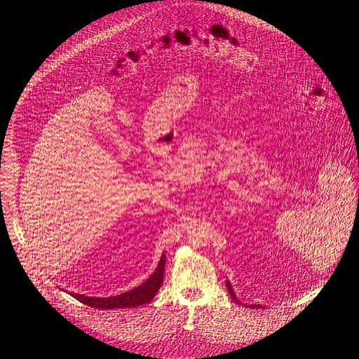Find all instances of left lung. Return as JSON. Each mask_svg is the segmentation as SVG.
Instances as JSON below:
<instances>
[{
    "instance_id": "1",
    "label": "left lung",
    "mask_w": 359,
    "mask_h": 359,
    "mask_svg": "<svg viewBox=\"0 0 359 359\" xmlns=\"http://www.w3.org/2000/svg\"><path fill=\"white\" fill-rule=\"evenodd\" d=\"M226 285H227V291H229V294L231 295V299H233L234 302H240V301L237 299V297H236V294H234V291H233L231 284H230V281H229V280L226 281ZM248 306H250V309H262V305H257V304H250Z\"/></svg>"
}]
</instances>
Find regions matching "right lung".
<instances>
[{"label": "right lung", "mask_w": 359, "mask_h": 359, "mask_svg": "<svg viewBox=\"0 0 359 359\" xmlns=\"http://www.w3.org/2000/svg\"><path fill=\"white\" fill-rule=\"evenodd\" d=\"M165 264H166V257L163 254L155 273H153L142 285H139L130 291L122 292L119 295H115V297L97 298V297H86L83 294H74V292L71 295L85 305L93 306V309H104V310L133 309V306L149 304L153 299V297L156 295V292L159 291V288L163 283Z\"/></svg>", "instance_id": "right-lung-1"}]
</instances>
